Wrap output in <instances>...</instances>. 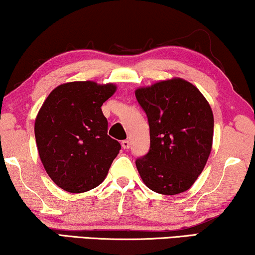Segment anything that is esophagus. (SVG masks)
<instances>
[{
  "instance_id": "34e87169",
  "label": "esophagus",
  "mask_w": 255,
  "mask_h": 255,
  "mask_svg": "<svg viewBox=\"0 0 255 255\" xmlns=\"http://www.w3.org/2000/svg\"><path fill=\"white\" fill-rule=\"evenodd\" d=\"M122 147H123L124 149L130 148V141H128V140H123V141H122Z\"/></svg>"
}]
</instances>
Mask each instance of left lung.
Here are the masks:
<instances>
[{
  "instance_id": "obj_1",
  "label": "left lung",
  "mask_w": 255,
  "mask_h": 255,
  "mask_svg": "<svg viewBox=\"0 0 255 255\" xmlns=\"http://www.w3.org/2000/svg\"><path fill=\"white\" fill-rule=\"evenodd\" d=\"M149 125V151L135 166L149 189L183 193L208 161L214 138L210 104L194 85L174 78L135 90Z\"/></svg>"
}]
</instances>
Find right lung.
Returning a JSON list of instances; mask_svg holds the SVG:
<instances>
[{
  "mask_svg": "<svg viewBox=\"0 0 255 255\" xmlns=\"http://www.w3.org/2000/svg\"><path fill=\"white\" fill-rule=\"evenodd\" d=\"M114 83L74 81L58 86L34 122L38 153L52 181L68 193H85L103 182L121 149L108 135L101 107L116 92Z\"/></svg>",
  "mask_w": 255,
  "mask_h": 255,
  "instance_id": "obj_1",
  "label": "right lung"
}]
</instances>
